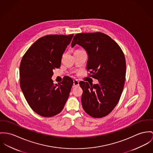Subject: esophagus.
<instances>
[{"label": "esophagus", "instance_id": "34e87169", "mask_svg": "<svg viewBox=\"0 0 153 153\" xmlns=\"http://www.w3.org/2000/svg\"><path fill=\"white\" fill-rule=\"evenodd\" d=\"M79 85V82L77 80H73V85L74 87H77Z\"/></svg>", "mask_w": 153, "mask_h": 153}]
</instances>
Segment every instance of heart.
I'll return each instance as SVG.
<instances>
[{
	"mask_svg": "<svg viewBox=\"0 0 153 153\" xmlns=\"http://www.w3.org/2000/svg\"><path fill=\"white\" fill-rule=\"evenodd\" d=\"M77 51H79V50H77Z\"/></svg>",
	"mask_w": 153,
	"mask_h": 153,
	"instance_id": "1",
	"label": "heart"
}]
</instances>
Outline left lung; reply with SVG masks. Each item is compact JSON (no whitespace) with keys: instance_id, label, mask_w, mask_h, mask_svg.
<instances>
[{"instance_id":"8db88e82","label":"left lung","mask_w":153,"mask_h":153,"mask_svg":"<svg viewBox=\"0 0 153 153\" xmlns=\"http://www.w3.org/2000/svg\"><path fill=\"white\" fill-rule=\"evenodd\" d=\"M76 44L87 52V71L99 82H79L82 108L93 118L105 117L117 105L123 91L126 69L125 55L114 39L100 32L76 34L71 47Z\"/></svg>"}]
</instances>
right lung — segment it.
I'll list each match as a JSON object with an SVG mask.
<instances>
[{
	"instance_id": "1",
	"label": "right lung",
	"mask_w": 153,
	"mask_h": 153,
	"mask_svg": "<svg viewBox=\"0 0 153 153\" xmlns=\"http://www.w3.org/2000/svg\"><path fill=\"white\" fill-rule=\"evenodd\" d=\"M73 34L44 36L28 48L20 66V87L31 108L40 116L52 117L63 109L73 81L65 76L54 84L53 70L60 66L63 52Z\"/></svg>"
}]
</instances>
